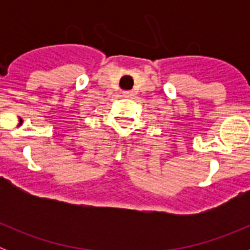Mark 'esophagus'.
Instances as JSON below:
<instances>
[{"instance_id":"obj_1","label":"esophagus","mask_w":250,"mask_h":250,"mask_svg":"<svg viewBox=\"0 0 250 250\" xmlns=\"http://www.w3.org/2000/svg\"><path fill=\"white\" fill-rule=\"evenodd\" d=\"M124 98H132L134 96V91H123Z\"/></svg>"}]
</instances>
